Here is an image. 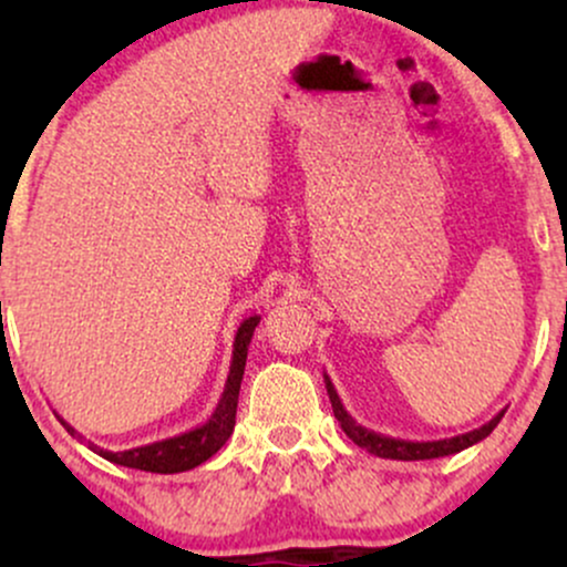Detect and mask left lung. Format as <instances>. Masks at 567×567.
Returning <instances> with one entry per match:
<instances>
[{"instance_id":"left-lung-1","label":"left lung","mask_w":567,"mask_h":567,"mask_svg":"<svg viewBox=\"0 0 567 567\" xmlns=\"http://www.w3.org/2000/svg\"><path fill=\"white\" fill-rule=\"evenodd\" d=\"M324 389H328L330 396V405H333V413L341 424L347 437L354 442V445L365 447L368 453L379 455V458H394V461H426V458H442V455H453L466 451V447L477 445L480 440H485L493 429L498 426V421L504 419V410L493 415L487 424H483L480 429H472L466 434H455V437L447 440H432V442H413V440H396V437H386V434L373 432V429H365L362 424H357L354 419L347 413L343 408L341 396H338L333 381L324 375Z\"/></svg>"}]
</instances>
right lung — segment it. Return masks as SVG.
Masks as SVG:
<instances>
[{"label": "right lung", "instance_id": "obj_1", "mask_svg": "<svg viewBox=\"0 0 567 567\" xmlns=\"http://www.w3.org/2000/svg\"><path fill=\"white\" fill-rule=\"evenodd\" d=\"M261 322V315H252L243 320L237 328V336H234V351H231V368L229 379H226L224 394H220L216 410H213L210 419L205 424L188 429L184 434H175V437L148 442V445L130 447V451H106V447L93 445L87 442V447L97 455H103L112 464L127 466V470H141V472H154V474H175V472H188L194 466L205 464L210 455H216L224 442L231 437L234 424H237V400H239V386H243L245 375V362H247V347H250L252 330ZM63 426H66L69 434L84 440L69 421H63L58 415Z\"/></svg>", "mask_w": 567, "mask_h": 567}]
</instances>
